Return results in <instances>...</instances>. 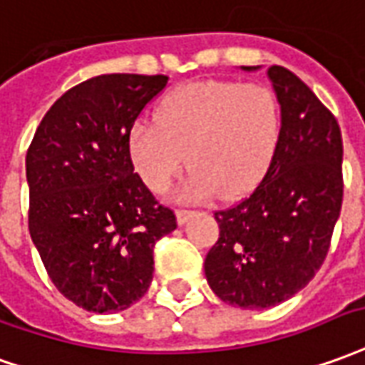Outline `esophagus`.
<instances>
[{
  "label": "esophagus",
  "mask_w": 365,
  "mask_h": 365,
  "mask_svg": "<svg viewBox=\"0 0 365 365\" xmlns=\"http://www.w3.org/2000/svg\"><path fill=\"white\" fill-rule=\"evenodd\" d=\"M191 215H193V211H190V209H178V211H175V219H178L180 225H183Z\"/></svg>",
  "instance_id": "obj_1"
}]
</instances>
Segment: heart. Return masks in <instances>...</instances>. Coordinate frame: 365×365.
<instances>
[{"instance_id": "b5f03b06", "label": "heart", "mask_w": 365, "mask_h": 365, "mask_svg": "<svg viewBox=\"0 0 365 365\" xmlns=\"http://www.w3.org/2000/svg\"><path fill=\"white\" fill-rule=\"evenodd\" d=\"M280 128L279 101L269 86L201 81L168 94L158 106L156 124L134 126L130 158L156 193L168 190L190 164L182 197L209 200L219 193L237 200L253 191L271 168Z\"/></svg>"}]
</instances>
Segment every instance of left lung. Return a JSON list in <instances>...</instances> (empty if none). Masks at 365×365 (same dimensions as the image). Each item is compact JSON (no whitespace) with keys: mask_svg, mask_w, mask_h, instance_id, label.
<instances>
[{"mask_svg":"<svg viewBox=\"0 0 365 365\" xmlns=\"http://www.w3.org/2000/svg\"><path fill=\"white\" fill-rule=\"evenodd\" d=\"M267 75L282 116L279 146L253 193L215 211L219 239L203 264L211 290L247 310L277 307L314 279L344 195L334 114L289 68L272 65Z\"/></svg>","mask_w":365,"mask_h":365,"instance_id":"obj_1","label":"left lung"}]
</instances>
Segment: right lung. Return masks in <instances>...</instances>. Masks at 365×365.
Wrapping results in <instances>:
<instances>
[{"instance_id": "1", "label": "right lung", "mask_w": 365, "mask_h": 365, "mask_svg": "<svg viewBox=\"0 0 365 365\" xmlns=\"http://www.w3.org/2000/svg\"><path fill=\"white\" fill-rule=\"evenodd\" d=\"M165 85V75L88 78L51 106L27 150L33 243L58 292L88 312L144 297L154 245L178 227L130 158L132 126Z\"/></svg>"}]
</instances>
